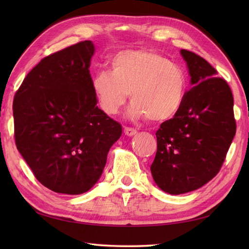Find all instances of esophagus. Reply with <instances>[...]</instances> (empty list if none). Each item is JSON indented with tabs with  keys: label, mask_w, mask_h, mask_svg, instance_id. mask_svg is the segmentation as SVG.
Segmentation results:
<instances>
[{
	"label": "esophagus",
	"mask_w": 249,
	"mask_h": 249,
	"mask_svg": "<svg viewBox=\"0 0 249 249\" xmlns=\"http://www.w3.org/2000/svg\"><path fill=\"white\" fill-rule=\"evenodd\" d=\"M124 133H125L126 136L131 137V136H134V135L137 134V129L131 128V127H125L124 128Z\"/></svg>",
	"instance_id": "1"
}]
</instances>
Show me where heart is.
<instances>
[{
  "instance_id": "obj_1",
  "label": "heart",
  "mask_w": 249,
  "mask_h": 249,
  "mask_svg": "<svg viewBox=\"0 0 249 249\" xmlns=\"http://www.w3.org/2000/svg\"><path fill=\"white\" fill-rule=\"evenodd\" d=\"M92 89L105 113H118L129 93L130 116L161 123L181 108L186 78L181 67L155 51L125 50L112 57L111 72L94 76Z\"/></svg>"
}]
</instances>
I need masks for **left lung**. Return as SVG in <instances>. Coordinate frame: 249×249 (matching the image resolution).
I'll list each match as a JSON object with an SVG mask.
<instances>
[{"instance_id": "left-lung-1", "label": "left lung", "mask_w": 249, "mask_h": 249, "mask_svg": "<svg viewBox=\"0 0 249 249\" xmlns=\"http://www.w3.org/2000/svg\"><path fill=\"white\" fill-rule=\"evenodd\" d=\"M193 88L174 118L156 131L157 152L151 172L171 195L193 192L220 170L236 130L233 96L225 79L203 57L182 49Z\"/></svg>"}]
</instances>
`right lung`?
Here are the masks:
<instances>
[{"label":"right lung","mask_w":249,"mask_h":249,"mask_svg":"<svg viewBox=\"0 0 249 249\" xmlns=\"http://www.w3.org/2000/svg\"><path fill=\"white\" fill-rule=\"evenodd\" d=\"M84 40L44 57L14 98L15 141L35 178L52 192L79 195L98 181L122 126L97 107Z\"/></svg>","instance_id":"1"}]
</instances>
